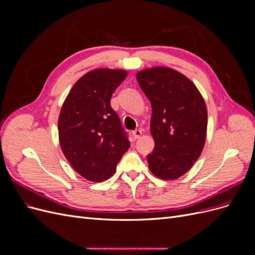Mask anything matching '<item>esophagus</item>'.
<instances>
[{
	"mask_svg": "<svg viewBox=\"0 0 255 255\" xmlns=\"http://www.w3.org/2000/svg\"><path fill=\"white\" fill-rule=\"evenodd\" d=\"M141 134H142V132H141L140 129H136V130H134V132L132 133V135H133V137L135 138V139H138V138H140Z\"/></svg>",
	"mask_w": 255,
	"mask_h": 255,
	"instance_id": "obj_1",
	"label": "esophagus"
}]
</instances>
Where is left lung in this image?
Returning <instances> with one entry per match:
<instances>
[{
  "label": "left lung",
  "mask_w": 255,
  "mask_h": 255,
  "mask_svg": "<svg viewBox=\"0 0 255 255\" xmlns=\"http://www.w3.org/2000/svg\"><path fill=\"white\" fill-rule=\"evenodd\" d=\"M152 106L150 132L155 142L148 155L151 172L161 180L184 175L201 155L207 130L204 99L187 76L169 67L136 73Z\"/></svg>",
  "instance_id": "1"
}]
</instances>
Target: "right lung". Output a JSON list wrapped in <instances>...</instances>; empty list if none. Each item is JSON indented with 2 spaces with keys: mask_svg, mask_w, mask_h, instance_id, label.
<instances>
[{
  "mask_svg": "<svg viewBox=\"0 0 255 255\" xmlns=\"http://www.w3.org/2000/svg\"><path fill=\"white\" fill-rule=\"evenodd\" d=\"M127 70L99 68L73 85L61 106L58 137L61 151L74 170L91 182L115 173L129 148L111 98L126 80Z\"/></svg>",
  "mask_w": 255,
  "mask_h": 255,
  "instance_id": "1",
  "label": "right lung"
}]
</instances>
